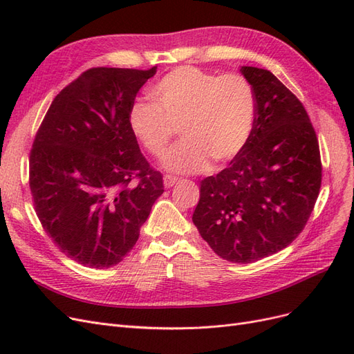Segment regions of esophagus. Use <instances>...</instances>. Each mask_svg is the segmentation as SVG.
Wrapping results in <instances>:
<instances>
[{"label":"esophagus","mask_w":354,"mask_h":354,"mask_svg":"<svg viewBox=\"0 0 354 354\" xmlns=\"http://www.w3.org/2000/svg\"><path fill=\"white\" fill-rule=\"evenodd\" d=\"M177 178L173 176H164V186L165 187H173L177 183Z\"/></svg>","instance_id":"esophagus-1"}]
</instances>
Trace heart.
Masks as SVG:
<instances>
[{"instance_id": "obj_1", "label": "heart", "mask_w": 354, "mask_h": 354, "mask_svg": "<svg viewBox=\"0 0 354 354\" xmlns=\"http://www.w3.org/2000/svg\"><path fill=\"white\" fill-rule=\"evenodd\" d=\"M155 102H136L128 124L153 158H162L180 128L181 140L164 159L165 169L195 174L230 162L248 145L257 100L251 82L241 73L218 75L180 66L159 80Z\"/></svg>"}]
</instances>
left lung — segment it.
Returning <instances> with one entry per match:
<instances>
[{
  "mask_svg": "<svg viewBox=\"0 0 354 354\" xmlns=\"http://www.w3.org/2000/svg\"><path fill=\"white\" fill-rule=\"evenodd\" d=\"M241 72L255 93L252 134L227 168L201 181L192 220L221 259L246 264L286 248L303 232L322 185V162L297 95L270 71Z\"/></svg>",
  "mask_w": 354,
  "mask_h": 354,
  "instance_id": "1",
  "label": "left lung"
}]
</instances>
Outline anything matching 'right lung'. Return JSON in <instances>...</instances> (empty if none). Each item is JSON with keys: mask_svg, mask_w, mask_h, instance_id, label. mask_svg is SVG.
Instances as JSON below:
<instances>
[{"mask_svg": "<svg viewBox=\"0 0 354 354\" xmlns=\"http://www.w3.org/2000/svg\"><path fill=\"white\" fill-rule=\"evenodd\" d=\"M156 66L91 68L53 100L29 153V187L42 229L73 261L108 269L140 236L162 174L142 155L128 113Z\"/></svg>", "mask_w": 354, "mask_h": 354, "instance_id": "obj_1", "label": "right lung"}]
</instances>
